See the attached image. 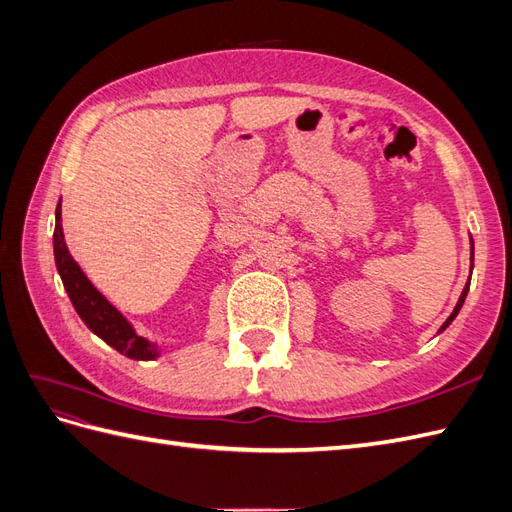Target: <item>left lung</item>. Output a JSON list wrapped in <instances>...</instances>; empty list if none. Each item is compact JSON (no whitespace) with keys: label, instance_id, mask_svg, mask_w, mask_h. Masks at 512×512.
Here are the masks:
<instances>
[{"label":"left lung","instance_id":"8db88e82","mask_svg":"<svg viewBox=\"0 0 512 512\" xmlns=\"http://www.w3.org/2000/svg\"><path fill=\"white\" fill-rule=\"evenodd\" d=\"M472 269H474V241H472V237H470V275H472ZM468 290H470V280L466 282V286H463V292H461V297H459V301H457V305H455V309H453V314L446 318V322L442 324L438 333H442V331L448 327V324H451V322L457 318V314H459V309H461L463 301H466V297H468Z\"/></svg>","mask_w":512,"mask_h":512}]
</instances>
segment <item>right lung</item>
<instances>
[{
	"instance_id": "add662e5",
	"label": "right lung",
	"mask_w": 512,
	"mask_h": 512,
	"mask_svg": "<svg viewBox=\"0 0 512 512\" xmlns=\"http://www.w3.org/2000/svg\"><path fill=\"white\" fill-rule=\"evenodd\" d=\"M53 252H55V265H57L61 282H64V288L76 309V314H79L81 320L87 324V329L91 333H96L100 339H104V342L111 348H115L117 352L126 354L128 359H134V361L158 359L162 354V348L138 335L130 324V320L123 316L94 284L89 282V277L70 256L66 239H64V228H61V200L55 209Z\"/></svg>"
}]
</instances>
